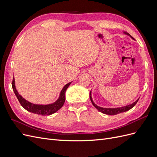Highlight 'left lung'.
<instances>
[{
    "label": "left lung",
    "instance_id": "8db88e82",
    "mask_svg": "<svg viewBox=\"0 0 157 157\" xmlns=\"http://www.w3.org/2000/svg\"><path fill=\"white\" fill-rule=\"evenodd\" d=\"M123 33H124L125 35H127L128 36H129L130 38H132V39H134V38H133L128 33H126V32H123ZM90 100H91V101L93 104V105L95 107H96L99 112H101L103 114H106V115H117V114L124 113V112H126L128 110H130V109L134 107L137 103V102L138 101L140 98L137 99L136 101L133 102L132 103L130 104V105L123 106V107H109V108L101 107H99V106L97 105L94 102L93 99H92V91H90Z\"/></svg>",
    "mask_w": 157,
    "mask_h": 157
}]
</instances>
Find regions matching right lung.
Here are the masks:
<instances>
[{"label": "right lung", "instance_id": "right-lung-1", "mask_svg": "<svg viewBox=\"0 0 157 157\" xmlns=\"http://www.w3.org/2000/svg\"><path fill=\"white\" fill-rule=\"evenodd\" d=\"M71 82H70L65 85L62 90H61L58 99H57L55 102L50 104H46V105H42V104L40 105V104L33 103L28 101L25 99L23 98L21 95L18 93L17 90H16L15 86V79H14V78H13L12 85L14 94H16L18 101H20V104L23 108L31 113L44 116L50 115L52 114L55 113L56 112L58 111L59 109L62 107L65 101V92L69 86V85L71 84Z\"/></svg>", "mask_w": 157, "mask_h": 157}]
</instances>
